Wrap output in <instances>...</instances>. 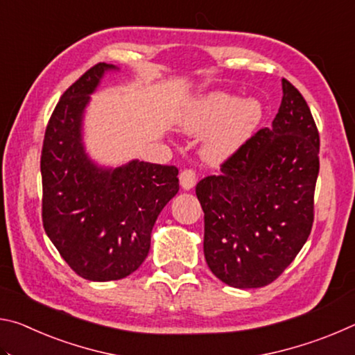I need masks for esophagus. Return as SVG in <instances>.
<instances>
[{
	"instance_id": "esophagus-1",
	"label": "esophagus",
	"mask_w": 355,
	"mask_h": 355,
	"mask_svg": "<svg viewBox=\"0 0 355 355\" xmlns=\"http://www.w3.org/2000/svg\"><path fill=\"white\" fill-rule=\"evenodd\" d=\"M196 182H197V173L196 171L192 169H184L182 171V173H180V184H182V188L189 191L196 186Z\"/></svg>"
}]
</instances>
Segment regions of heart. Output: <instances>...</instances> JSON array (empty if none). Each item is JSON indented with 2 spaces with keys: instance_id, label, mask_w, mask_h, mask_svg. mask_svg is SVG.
<instances>
[{
  "instance_id": "obj_1",
  "label": "heart",
  "mask_w": 355,
  "mask_h": 355,
  "mask_svg": "<svg viewBox=\"0 0 355 355\" xmlns=\"http://www.w3.org/2000/svg\"><path fill=\"white\" fill-rule=\"evenodd\" d=\"M261 117L263 110L257 100L214 92L191 101L180 114L178 125L191 136L208 132L202 153L209 163H220L255 133Z\"/></svg>"
}]
</instances>
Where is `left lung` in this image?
Returning a JSON list of instances; mask_svg holds the SVG:
<instances>
[{
  "instance_id": "obj_1",
  "label": "left lung",
  "mask_w": 355,
  "mask_h": 355,
  "mask_svg": "<svg viewBox=\"0 0 355 355\" xmlns=\"http://www.w3.org/2000/svg\"><path fill=\"white\" fill-rule=\"evenodd\" d=\"M271 128L245 141L219 175L196 186L205 213L208 268L235 288L269 285L290 266L313 225L320 133L307 101L288 80Z\"/></svg>"
}]
</instances>
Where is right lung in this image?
I'll use <instances>...</instances> for the list:
<instances>
[{
  "mask_svg": "<svg viewBox=\"0 0 355 355\" xmlns=\"http://www.w3.org/2000/svg\"><path fill=\"white\" fill-rule=\"evenodd\" d=\"M100 62L62 94L42 147V220L69 266L92 282L119 280L148 255L156 219L177 194L178 169L133 159L101 167L83 144V117L105 71Z\"/></svg>",
  "mask_w": 355,
  "mask_h": 355,
  "instance_id": "right-lung-1",
  "label": "right lung"
}]
</instances>
